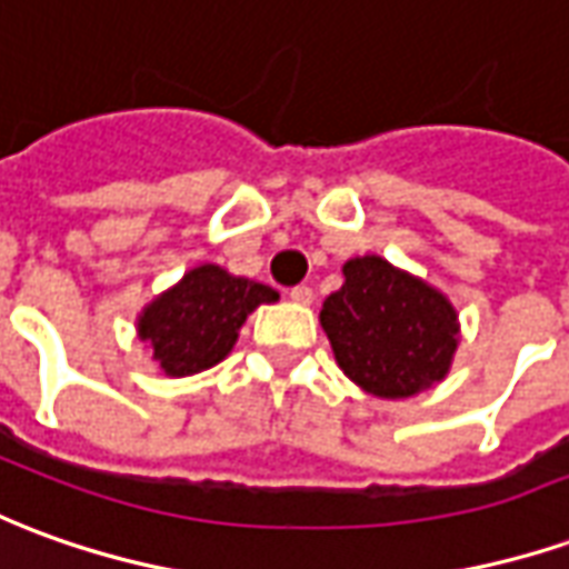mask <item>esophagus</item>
<instances>
[{
    "label": "esophagus",
    "mask_w": 569,
    "mask_h": 569,
    "mask_svg": "<svg viewBox=\"0 0 569 569\" xmlns=\"http://www.w3.org/2000/svg\"><path fill=\"white\" fill-rule=\"evenodd\" d=\"M289 298H292V301H296V305H311L313 301V289L311 286H292V289H289Z\"/></svg>",
    "instance_id": "obj_1"
}]
</instances>
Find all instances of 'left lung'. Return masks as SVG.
I'll return each mask as SVG.
<instances>
[{"label":"left lung","instance_id":"1","mask_svg":"<svg viewBox=\"0 0 569 569\" xmlns=\"http://www.w3.org/2000/svg\"><path fill=\"white\" fill-rule=\"evenodd\" d=\"M320 323L345 376L391 400L443 379L459 345L450 301L379 256L345 264V286L323 301Z\"/></svg>","mask_w":569,"mask_h":569}]
</instances>
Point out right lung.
I'll return each mask as SVG.
<instances>
[{"mask_svg": "<svg viewBox=\"0 0 569 569\" xmlns=\"http://www.w3.org/2000/svg\"><path fill=\"white\" fill-rule=\"evenodd\" d=\"M268 301H277L271 286L202 264L147 305L138 336L153 348L166 376H193L224 360L246 317Z\"/></svg>", "mask_w": 569, "mask_h": 569, "instance_id": "1", "label": "right lung"}]
</instances>
